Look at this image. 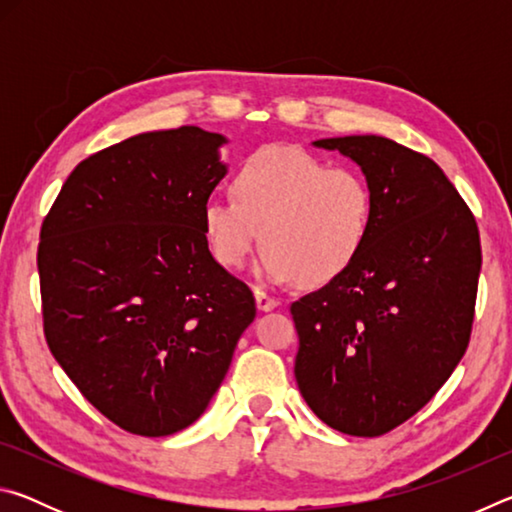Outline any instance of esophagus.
Instances as JSON below:
<instances>
[{"label":"esophagus","instance_id":"1","mask_svg":"<svg viewBox=\"0 0 512 512\" xmlns=\"http://www.w3.org/2000/svg\"><path fill=\"white\" fill-rule=\"evenodd\" d=\"M255 305H257L259 311H273L277 305H280V302H277L271 296H266V293H262V291H257L255 293Z\"/></svg>","mask_w":512,"mask_h":512}]
</instances>
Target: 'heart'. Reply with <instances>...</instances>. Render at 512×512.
<instances>
[{
	"label": "heart",
	"instance_id": "b5f03b06",
	"mask_svg": "<svg viewBox=\"0 0 512 512\" xmlns=\"http://www.w3.org/2000/svg\"><path fill=\"white\" fill-rule=\"evenodd\" d=\"M235 198L203 205L216 262L239 268L262 239L255 273L268 284L323 287L348 271L375 223V196L359 171L329 167L298 146H262L239 164Z\"/></svg>",
	"mask_w": 512,
	"mask_h": 512
}]
</instances>
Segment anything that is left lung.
<instances>
[{
	"label": "left lung",
	"mask_w": 512,
	"mask_h": 512,
	"mask_svg": "<svg viewBox=\"0 0 512 512\" xmlns=\"http://www.w3.org/2000/svg\"><path fill=\"white\" fill-rule=\"evenodd\" d=\"M361 169L375 196L366 248L339 280L291 305L296 381L327 427L375 438L418 413L470 343L479 230L449 178L388 137L311 142Z\"/></svg>",
	"instance_id": "obj_1"
}]
</instances>
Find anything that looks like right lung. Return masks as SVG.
Returning <instances> with one entry per match:
<instances>
[{
  "label": "right lung",
  "mask_w": 512,
  "mask_h": 512,
  "mask_svg": "<svg viewBox=\"0 0 512 512\" xmlns=\"http://www.w3.org/2000/svg\"><path fill=\"white\" fill-rule=\"evenodd\" d=\"M228 142L198 126L128 137L69 173L42 223L49 350L94 409L137 436L201 418L255 318L253 293L203 230Z\"/></svg>",
  "instance_id": "1"
}]
</instances>
